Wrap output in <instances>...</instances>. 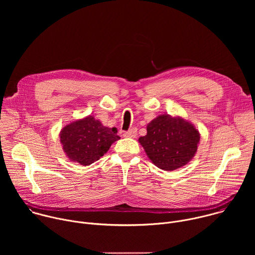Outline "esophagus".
<instances>
[{
	"mask_svg": "<svg viewBox=\"0 0 255 255\" xmlns=\"http://www.w3.org/2000/svg\"><path fill=\"white\" fill-rule=\"evenodd\" d=\"M136 135H137V129L136 128H132L129 131L124 133V136L129 137V138H134V137H136Z\"/></svg>",
	"mask_w": 255,
	"mask_h": 255,
	"instance_id": "34e87169",
	"label": "esophagus"
}]
</instances>
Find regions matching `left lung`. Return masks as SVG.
Here are the masks:
<instances>
[{"mask_svg":"<svg viewBox=\"0 0 255 255\" xmlns=\"http://www.w3.org/2000/svg\"><path fill=\"white\" fill-rule=\"evenodd\" d=\"M146 130L147 134L138 141L152 163L162 170L186 165L198 150L200 132L179 116L159 115L148 123Z\"/></svg>","mask_w":255,"mask_h":255,"instance_id":"left-lung-1","label":"left lung"}]
</instances>
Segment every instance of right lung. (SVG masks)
I'll list each match as a JSON object with an SVG mask.
<instances>
[{
    "instance_id": "right-lung-1",
    "label": "right lung",
    "mask_w": 255,
    "mask_h": 255,
    "mask_svg": "<svg viewBox=\"0 0 255 255\" xmlns=\"http://www.w3.org/2000/svg\"><path fill=\"white\" fill-rule=\"evenodd\" d=\"M59 137L67 158L81 165H90L99 160L120 139L117 129L104 126L91 115L64 126Z\"/></svg>"
}]
</instances>
